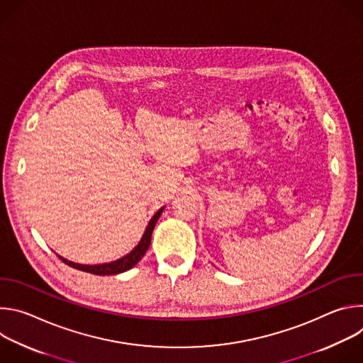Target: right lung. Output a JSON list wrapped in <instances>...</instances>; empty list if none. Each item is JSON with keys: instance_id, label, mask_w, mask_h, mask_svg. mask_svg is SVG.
I'll use <instances>...</instances> for the list:
<instances>
[{"instance_id": "add662e5", "label": "right lung", "mask_w": 363, "mask_h": 363, "mask_svg": "<svg viewBox=\"0 0 363 363\" xmlns=\"http://www.w3.org/2000/svg\"><path fill=\"white\" fill-rule=\"evenodd\" d=\"M164 208H165V206H162V208L158 210L157 214H155L150 218V221H149V224H147V227H146V230H145L139 244L129 254H126L125 257L119 258V260L112 262V263H105V264H94V266H86V264L73 263V262H69V260H66V258L59 255L60 260L63 263H66L67 266L76 269V270H82V272H86V273H90V274H96V276H112V274H119V273L128 272L129 269H132L140 260V258L143 257V254L146 252V250L149 248L152 231H153L155 225H157V221L161 217Z\"/></svg>"}]
</instances>
